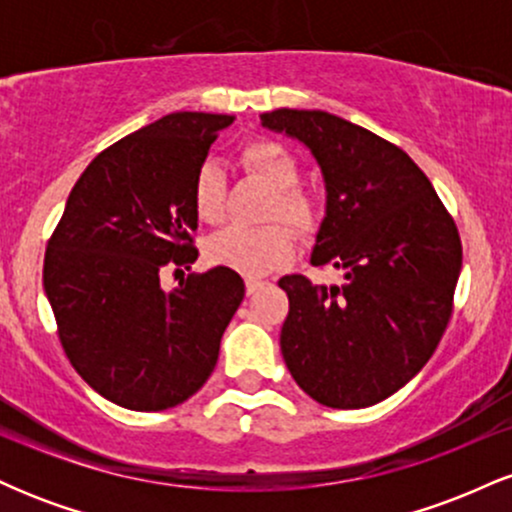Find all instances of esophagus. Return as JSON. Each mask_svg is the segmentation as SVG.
Wrapping results in <instances>:
<instances>
[{
    "label": "esophagus",
    "mask_w": 512,
    "mask_h": 512,
    "mask_svg": "<svg viewBox=\"0 0 512 512\" xmlns=\"http://www.w3.org/2000/svg\"><path fill=\"white\" fill-rule=\"evenodd\" d=\"M262 286H264V281H260V279H245V291H248V296L260 291Z\"/></svg>",
    "instance_id": "obj_1"
}]
</instances>
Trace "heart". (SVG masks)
<instances>
[{"instance_id": "1", "label": "heart", "mask_w": 512, "mask_h": 512, "mask_svg": "<svg viewBox=\"0 0 512 512\" xmlns=\"http://www.w3.org/2000/svg\"><path fill=\"white\" fill-rule=\"evenodd\" d=\"M240 163L272 187L274 199L269 204V219H286L301 231H313L320 209L308 192L298 190L301 163L284 144L272 139H252L240 149ZM192 209L204 223L223 219V170L214 161H204L192 180ZM296 252V233L289 223L276 221L262 228L231 226L216 233L207 243L211 264L228 267L245 276H264L284 267Z\"/></svg>"}]
</instances>
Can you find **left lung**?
<instances>
[{
    "label": "left lung",
    "mask_w": 512,
    "mask_h": 512,
    "mask_svg": "<svg viewBox=\"0 0 512 512\" xmlns=\"http://www.w3.org/2000/svg\"><path fill=\"white\" fill-rule=\"evenodd\" d=\"M260 117L315 156L327 207L310 264L344 272L334 286L279 279L286 368L325 407L383 402L426 366L450 322L462 269L455 221L424 170L378 134L325 110Z\"/></svg>",
    "instance_id": "obj_1"
}]
</instances>
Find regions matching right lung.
<instances>
[{
	"mask_svg": "<svg viewBox=\"0 0 512 512\" xmlns=\"http://www.w3.org/2000/svg\"><path fill=\"white\" fill-rule=\"evenodd\" d=\"M233 115L170 113L101 151L76 180L43 264L64 354L98 395L134 411L190 399L219 361L245 296L214 267L163 291L197 260L192 180Z\"/></svg>",
	"mask_w": 512,
	"mask_h": 512,
	"instance_id": "right-lung-1",
	"label": "right lung"
}]
</instances>
